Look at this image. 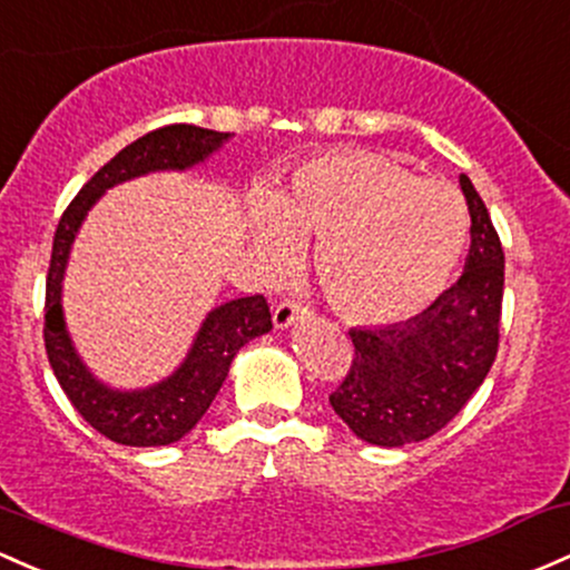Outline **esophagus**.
Returning <instances> with one entry per match:
<instances>
[{
	"mask_svg": "<svg viewBox=\"0 0 570 570\" xmlns=\"http://www.w3.org/2000/svg\"><path fill=\"white\" fill-rule=\"evenodd\" d=\"M308 316V311L303 308V305H297L295 299H284V303H278L273 308V324L275 330H286L292 327V324H297L299 318Z\"/></svg>",
	"mask_w": 570,
	"mask_h": 570,
	"instance_id": "34e87169",
	"label": "esophagus"
}]
</instances>
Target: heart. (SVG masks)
Listing matches in <instances>:
<instances>
[{"label": "heart", "mask_w": 570, "mask_h": 570, "mask_svg": "<svg viewBox=\"0 0 570 570\" xmlns=\"http://www.w3.org/2000/svg\"><path fill=\"white\" fill-rule=\"evenodd\" d=\"M248 235L275 271L314 237L318 284L337 314L392 324L441 295L465 248L468 214L452 186L376 151L337 148L305 161L273 203H256Z\"/></svg>", "instance_id": "b5f03b06"}]
</instances>
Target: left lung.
<instances>
[{
  "label": "left lung",
  "mask_w": 570,
  "mask_h": 570,
  "mask_svg": "<svg viewBox=\"0 0 570 570\" xmlns=\"http://www.w3.org/2000/svg\"><path fill=\"white\" fill-rule=\"evenodd\" d=\"M460 186L471 214V248L458 284L409 322L348 333L354 360L330 405L373 446L395 449L435 435L495 362L503 248L471 178L460 175Z\"/></svg>",
  "instance_id": "8db88e82"
}]
</instances>
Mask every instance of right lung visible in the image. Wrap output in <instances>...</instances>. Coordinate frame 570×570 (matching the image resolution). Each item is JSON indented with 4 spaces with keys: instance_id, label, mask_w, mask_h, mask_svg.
<instances>
[{
    "instance_id": "1",
    "label": "right lung",
    "mask_w": 570,
    "mask_h": 570,
    "mask_svg": "<svg viewBox=\"0 0 570 570\" xmlns=\"http://www.w3.org/2000/svg\"><path fill=\"white\" fill-rule=\"evenodd\" d=\"M229 137H233L229 132H214L194 124H173L137 137L78 191L56 227L46 281V330H42L48 362L78 414L97 433L124 446H167L189 433L222 390L235 354L248 341L273 330L271 308L262 295L216 305L203 318L191 348L170 376L142 390H116L86 367L67 330L61 289H65L72 243L89 210L112 186L148 173L191 170L210 159Z\"/></svg>"
}]
</instances>
